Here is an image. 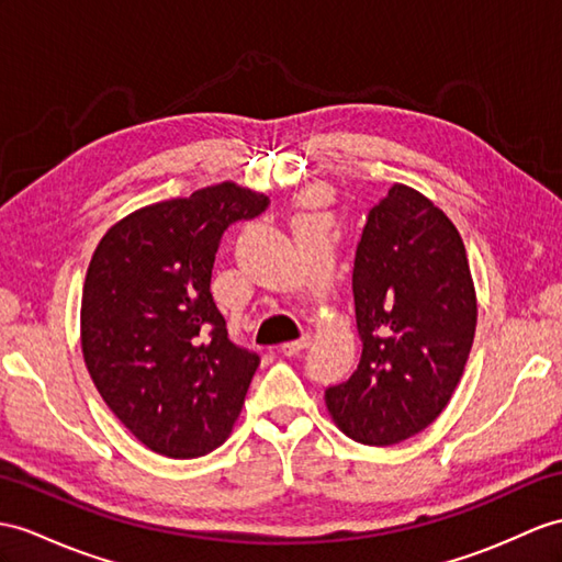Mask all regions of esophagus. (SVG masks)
Wrapping results in <instances>:
<instances>
[{"label": "esophagus", "instance_id": "34e87169", "mask_svg": "<svg viewBox=\"0 0 562 562\" xmlns=\"http://www.w3.org/2000/svg\"><path fill=\"white\" fill-rule=\"evenodd\" d=\"M310 340H312L310 336H300L297 340H289V344L281 346V352L289 355V358H293V355H297L300 350H305L310 346Z\"/></svg>", "mask_w": 562, "mask_h": 562}]
</instances>
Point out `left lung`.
<instances>
[{
  "mask_svg": "<svg viewBox=\"0 0 562 562\" xmlns=\"http://www.w3.org/2000/svg\"><path fill=\"white\" fill-rule=\"evenodd\" d=\"M352 295L360 364L326 389V409L352 441L401 443L443 413L474 340L476 293L453 222L395 183L367 214Z\"/></svg>",
  "mask_w": 562,
  "mask_h": 562,
  "instance_id": "left-lung-1",
  "label": "left lung"
}]
</instances>
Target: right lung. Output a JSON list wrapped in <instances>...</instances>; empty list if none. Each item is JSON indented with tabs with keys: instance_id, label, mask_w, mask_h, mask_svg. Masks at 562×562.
<instances>
[{
	"instance_id": "add662e5",
	"label": "right lung",
	"mask_w": 562,
	"mask_h": 562,
	"mask_svg": "<svg viewBox=\"0 0 562 562\" xmlns=\"http://www.w3.org/2000/svg\"><path fill=\"white\" fill-rule=\"evenodd\" d=\"M267 207V195L216 183L121 218L90 259L86 367L123 427L159 456H207L240 415L259 355L228 338L210 283L224 231Z\"/></svg>"
}]
</instances>
